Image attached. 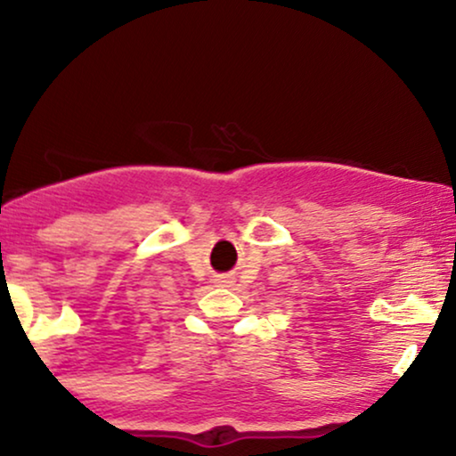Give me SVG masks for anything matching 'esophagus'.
<instances>
[{
    "label": "esophagus",
    "mask_w": 456,
    "mask_h": 456,
    "mask_svg": "<svg viewBox=\"0 0 456 456\" xmlns=\"http://www.w3.org/2000/svg\"><path fill=\"white\" fill-rule=\"evenodd\" d=\"M218 285H229L232 282V279H227V276H221V279H216Z\"/></svg>",
    "instance_id": "1"
}]
</instances>
